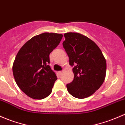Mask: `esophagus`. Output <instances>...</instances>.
<instances>
[{
	"label": "esophagus",
	"mask_w": 125,
	"mask_h": 125,
	"mask_svg": "<svg viewBox=\"0 0 125 125\" xmlns=\"http://www.w3.org/2000/svg\"><path fill=\"white\" fill-rule=\"evenodd\" d=\"M58 73H59V75H60L62 74L63 71H59V72H58Z\"/></svg>",
	"instance_id": "1"
}]
</instances>
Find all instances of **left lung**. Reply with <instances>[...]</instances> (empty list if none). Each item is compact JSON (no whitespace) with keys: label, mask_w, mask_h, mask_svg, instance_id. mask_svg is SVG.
<instances>
[{"label":"left lung","mask_w":125,"mask_h":125,"mask_svg":"<svg viewBox=\"0 0 125 125\" xmlns=\"http://www.w3.org/2000/svg\"><path fill=\"white\" fill-rule=\"evenodd\" d=\"M63 46L73 66L74 78L66 84L68 92L79 99L87 98L104 81L107 63L98 46L87 36L78 33L64 34Z\"/></svg>","instance_id":"left-lung-1"}]
</instances>
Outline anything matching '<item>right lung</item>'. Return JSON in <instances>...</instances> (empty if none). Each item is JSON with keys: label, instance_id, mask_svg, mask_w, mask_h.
Instances as JSON below:
<instances>
[{"label": "right lung", "instance_id": "1", "mask_svg": "<svg viewBox=\"0 0 125 125\" xmlns=\"http://www.w3.org/2000/svg\"><path fill=\"white\" fill-rule=\"evenodd\" d=\"M63 35L43 33L26 42L18 52L12 66L17 86L30 98L42 99L50 94L57 79L50 66V54Z\"/></svg>", "mask_w": 125, "mask_h": 125}]
</instances>
